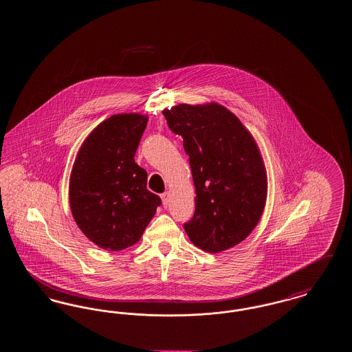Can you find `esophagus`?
<instances>
[{
  "label": "esophagus",
  "mask_w": 352,
  "mask_h": 352,
  "mask_svg": "<svg viewBox=\"0 0 352 352\" xmlns=\"http://www.w3.org/2000/svg\"><path fill=\"white\" fill-rule=\"evenodd\" d=\"M161 198H162V203H164V206L165 207H168V192H164V194H161Z\"/></svg>",
  "instance_id": "1"
}]
</instances>
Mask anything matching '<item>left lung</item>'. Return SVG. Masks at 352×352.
Here are the masks:
<instances>
[{
    "mask_svg": "<svg viewBox=\"0 0 352 352\" xmlns=\"http://www.w3.org/2000/svg\"><path fill=\"white\" fill-rule=\"evenodd\" d=\"M171 132L184 138L195 186V212L184 223L190 240L218 253L243 241L267 201V171L252 134L217 102L164 109Z\"/></svg>",
    "mask_w": 352,
    "mask_h": 352,
    "instance_id": "8db88e82",
    "label": "left lung"
}]
</instances>
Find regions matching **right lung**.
<instances>
[{
  "mask_svg": "<svg viewBox=\"0 0 352 352\" xmlns=\"http://www.w3.org/2000/svg\"><path fill=\"white\" fill-rule=\"evenodd\" d=\"M148 118L121 113L102 121L79 149L69 177V206L78 227L102 250L135 244L161 198L146 188L148 174L134 154Z\"/></svg>",
  "mask_w": 352,
  "mask_h": 352,
  "instance_id": "1",
  "label": "right lung"
}]
</instances>
